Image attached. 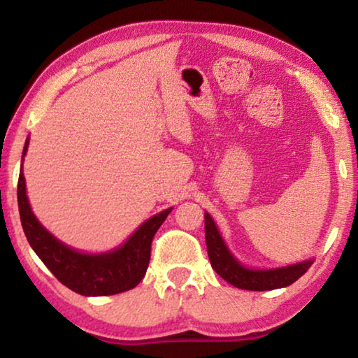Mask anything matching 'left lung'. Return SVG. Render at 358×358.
<instances>
[{
	"label": "left lung",
	"mask_w": 358,
	"mask_h": 358,
	"mask_svg": "<svg viewBox=\"0 0 358 358\" xmlns=\"http://www.w3.org/2000/svg\"><path fill=\"white\" fill-rule=\"evenodd\" d=\"M205 239H207L208 259L213 271L228 283H231L233 287L243 288V290L266 292L288 287L293 282H296L313 264L310 259V261L293 264V266L266 268V271L244 267L229 252L217 224H215L213 218L208 213H205Z\"/></svg>",
	"instance_id": "8db88e82"
}]
</instances>
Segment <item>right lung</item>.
Segmentation results:
<instances>
[{
	"instance_id": "right-lung-1",
	"label": "right lung",
	"mask_w": 358,
	"mask_h": 358,
	"mask_svg": "<svg viewBox=\"0 0 358 358\" xmlns=\"http://www.w3.org/2000/svg\"><path fill=\"white\" fill-rule=\"evenodd\" d=\"M29 146L24 145L22 158ZM17 205L24 234L48 271L70 290L85 296H107L138 285L150 264L151 241L171 210L155 215L131 234L124 246L104 254H85L53 238L32 213L22 168L17 180Z\"/></svg>"
}]
</instances>
